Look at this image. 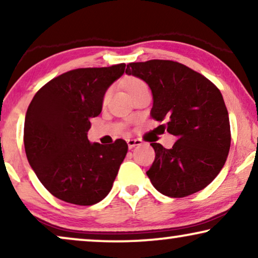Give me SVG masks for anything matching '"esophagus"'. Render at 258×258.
Here are the masks:
<instances>
[{
    "instance_id": "esophagus-1",
    "label": "esophagus",
    "mask_w": 258,
    "mask_h": 258,
    "mask_svg": "<svg viewBox=\"0 0 258 258\" xmlns=\"http://www.w3.org/2000/svg\"><path fill=\"white\" fill-rule=\"evenodd\" d=\"M126 144H128L129 149H133V148H135L136 146L142 144V141H141L140 139H128L126 140Z\"/></svg>"
}]
</instances>
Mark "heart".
Masks as SVG:
<instances>
[{
  "instance_id": "b5f03b06",
  "label": "heart",
  "mask_w": 258,
  "mask_h": 258,
  "mask_svg": "<svg viewBox=\"0 0 258 258\" xmlns=\"http://www.w3.org/2000/svg\"><path fill=\"white\" fill-rule=\"evenodd\" d=\"M142 84H144V82H143V81H141L140 79H129L125 82V89H126V91H128V93H130V91H133L134 89H136L137 87L142 86ZM108 96H109V93L105 95L104 101L108 100Z\"/></svg>"
}]
</instances>
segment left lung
<instances>
[{
    "label": "left lung",
    "instance_id": "obj_1",
    "mask_svg": "<svg viewBox=\"0 0 258 258\" xmlns=\"http://www.w3.org/2000/svg\"><path fill=\"white\" fill-rule=\"evenodd\" d=\"M126 75L143 80L153 93L150 115L158 128L177 137L170 149L150 143L155 161L147 171L151 184L169 197L206 188L220 174L230 149V123L223 96L195 70L168 59L129 63Z\"/></svg>",
    "mask_w": 258,
    "mask_h": 258
}]
</instances>
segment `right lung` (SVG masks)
Instances as JSON below:
<instances>
[{
    "instance_id": "add662e5",
    "label": "right lung",
    "mask_w": 258,
    "mask_h": 258,
    "mask_svg": "<svg viewBox=\"0 0 258 258\" xmlns=\"http://www.w3.org/2000/svg\"><path fill=\"white\" fill-rule=\"evenodd\" d=\"M124 63L67 72L41 88L24 119V149L30 167L51 195L93 206L108 195L128 144L90 143L91 117L101 114L105 91L123 75Z\"/></svg>"
}]
</instances>
